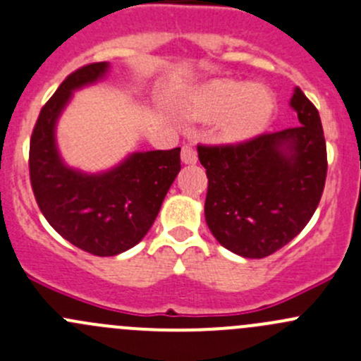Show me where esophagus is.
I'll use <instances>...</instances> for the list:
<instances>
[{"instance_id":"1","label":"esophagus","mask_w":361,"mask_h":361,"mask_svg":"<svg viewBox=\"0 0 361 361\" xmlns=\"http://www.w3.org/2000/svg\"><path fill=\"white\" fill-rule=\"evenodd\" d=\"M180 159L184 165H195L198 161V154H196V151L191 145H184L180 151Z\"/></svg>"}]
</instances>
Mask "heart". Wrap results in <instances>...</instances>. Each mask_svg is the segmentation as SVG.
Returning <instances> with one entry per match:
<instances>
[{
  "label": "heart",
  "instance_id": "b5f03b06",
  "mask_svg": "<svg viewBox=\"0 0 361 361\" xmlns=\"http://www.w3.org/2000/svg\"><path fill=\"white\" fill-rule=\"evenodd\" d=\"M182 116L196 123L217 119V137L226 144H244L269 128L276 96L259 82L214 78L192 87L180 102Z\"/></svg>",
  "mask_w": 361,
  "mask_h": 361
}]
</instances>
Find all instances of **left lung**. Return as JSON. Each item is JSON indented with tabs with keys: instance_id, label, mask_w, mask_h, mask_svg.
Returning <instances> with one entry per match:
<instances>
[{
	"instance_id": "1",
	"label": "left lung",
	"mask_w": 361,
	"mask_h": 361,
	"mask_svg": "<svg viewBox=\"0 0 361 361\" xmlns=\"http://www.w3.org/2000/svg\"><path fill=\"white\" fill-rule=\"evenodd\" d=\"M290 106L297 128L245 144L198 147L209 189L205 219L228 251L265 258L307 226L326 179V144L319 112L298 87Z\"/></svg>"
}]
</instances>
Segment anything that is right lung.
<instances>
[{"label": "right lung", "instance_id": "obj_1", "mask_svg": "<svg viewBox=\"0 0 361 361\" xmlns=\"http://www.w3.org/2000/svg\"><path fill=\"white\" fill-rule=\"evenodd\" d=\"M110 63H92L71 73L38 116L30 144L35 198L51 226L96 256L135 247L158 217L170 185L180 172V149L138 151L102 172L68 165L58 147L59 117L75 91L105 80Z\"/></svg>", "mask_w": 361, "mask_h": 361}]
</instances>
